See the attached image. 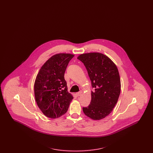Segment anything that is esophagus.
Wrapping results in <instances>:
<instances>
[{
	"instance_id": "obj_1",
	"label": "esophagus",
	"mask_w": 153,
	"mask_h": 153,
	"mask_svg": "<svg viewBox=\"0 0 153 153\" xmlns=\"http://www.w3.org/2000/svg\"><path fill=\"white\" fill-rule=\"evenodd\" d=\"M82 92L80 91V92H77L76 94L77 96H80L82 95Z\"/></svg>"
}]
</instances>
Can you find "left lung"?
<instances>
[{
  "instance_id": "8db88e82",
  "label": "left lung",
  "mask_w": 153,
  "mask_h": 153,
  "mask_svg": "<svg viewBox=\"0 0 153 153\" xmlns=\"http://www.w3.org/2000/svg\"><path fill=\"white\" fill-rule=\"evenodd\" d=\"M77 58L85 66L94 89L90 104L82 111L91 119L101 120L112 111L120 95L121 83L117 68L100 53L81 54Z\"/></svg>"
}]
</instances>
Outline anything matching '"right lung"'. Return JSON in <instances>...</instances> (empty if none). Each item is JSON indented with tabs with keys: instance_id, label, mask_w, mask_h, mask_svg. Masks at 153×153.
Listing matches in <instances>:
<instances>
[{
	"instance_id": "add662e5",
	"label": "right lung",
	"mask_w": 153,
	"mask_h": 153,
	"mask_svg": "<svg viewBox=\"0 0 153 153\" xmlns=\"http://www.w3.org/2000/svg\"><path fill=\"white\" fill-rule=\"evenodd\" d=\"M74 56L69 53L51 56L36 76L34 86L35 99L39 108L48 117L56 119L65 114L73 99L68 92L64 74Z\"/></svg>"
}]
</instances>
